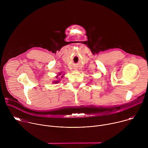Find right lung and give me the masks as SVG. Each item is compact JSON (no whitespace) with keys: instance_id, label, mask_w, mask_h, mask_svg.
I'll return each instance as SVG.
<instances>
[{"instance_id":"add662e5","label":"right lung","mask_w":148,"mask_h":148,"mask_svg":"<svg viewBox=\"0 0 148 148\" xmlns=\"http://www.w3.org/2000/svg\"><path fill=\"white\" fill-rule=\"evenodd\" d=\"M61 77H62V76H61ZM56 82V83H58V81H56V82Z\"/></svg>"}]
</instances>
